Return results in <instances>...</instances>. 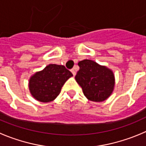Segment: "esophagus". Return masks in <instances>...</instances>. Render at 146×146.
<instances>
[{
	"label": "esophagus",
	"mask_w": 146,
	"mask_h": 146,
	"mask_svg": "<svg viewBox=\"0 0 146 146\" xmlns=\"http://www.w3.org/2000/svg\"><path fill=\"white\" fill-rule=\"evenodd\" d=\"M71 72H72V73L73 74V75L74 76L76 75V72H75V70H74V69H72V70H71Z\"/></svg>",
	"instance_id": "34e87169"
}]
</instances>
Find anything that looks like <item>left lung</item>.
<instances>
[{
  "instance_id": "1",
  "label": "left lung",
  "mask_w": 146,
  "mask_h": 146,
  "mask_svg": "<svg viewBox=\"0 0 146 146\" xmlns=\"http://www.w3.org/2000/svg\"><path fill=\"white\" fill-rule=\"evenodd\" d=\"M78 65L80 70L75 80L82 89L84 96L94 102H102L108 99L115 86L112 71L90 59L80 61Z\"/></svg>"
}]
</instances>
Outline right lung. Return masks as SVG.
<instances>
[{
	"mask_svg": "<svg viewBox=\"0 0 146 146\" xmlns=\"http://www.w3.org/2000/svg\"><path fill=\"white\" fill-rule=\"evenodd\" d=\"M72 76V72L63 65L48 64L31 76L29 80V90L36 100L51 102L56 99L62 86Z\"/></svg>",
	"mask_w": 146,
	"mask_h": 146,
	"instance_id": "1",
	"label": "right lung"
}]
</instances>
